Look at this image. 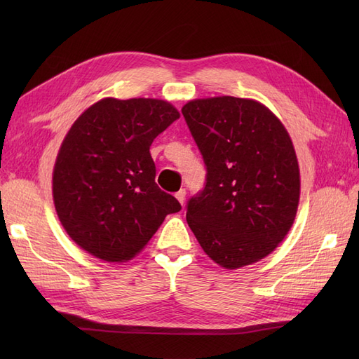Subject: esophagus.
Here are the masks:
<instances>
[{
  "label": "esophagus",
  "mask_w": 359,
  "mask_h": 359,
  "mask_svg": "<svg viewBox=\"0 0 359 359\" xmlns=\"http://www.w3.org/2000/svg\"><path fill=\"white\" fill-rule=\"evenodd\" d=\"M175 198L180 201L181 205H184V202H186V190L181 189L180 191H177V193H175Z\"/></svg>",
  "instance_id": "obj_1"
}]
</instances>
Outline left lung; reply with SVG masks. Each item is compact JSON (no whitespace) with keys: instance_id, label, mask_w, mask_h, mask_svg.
<instances>
[{"instance_id":"left-lung-1","label":"left lung","mask_w":359,"mask_h":359,"mask_svg":"<svg viewBox=\"0 0 359 359\" xmlns=\"http://www.w3.org/2000/svg\"><path fill=\"white\" fill-rule=\"evenodd\" d=\"M205 168L187 223L203 252L226 269L268 256L285 240L299 202V168L289 133L266 106L223 95L181 109Z\"/></svg>"}]
</instances>
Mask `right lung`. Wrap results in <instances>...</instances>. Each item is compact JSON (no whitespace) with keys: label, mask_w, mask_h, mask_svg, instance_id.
I'll return each instance as SVG.
<instances>
[{"label":"right lung","mask_w":359,"mask_h":359,"mask_svg":"<svg viewBox=\"0 0 359 359\" xmlns=\"http://www.w3.org/2000/svg\"><path fill=\"white\" fill-rule=\"evenodd\" d=\"M180 118L157 99H103L76 119L53 168L58 219L72 240L106 262L135 257L168 214L181 210L156 184L149 147Z\"/></svg>","instance_id":"obj_1"}]
</instances>
